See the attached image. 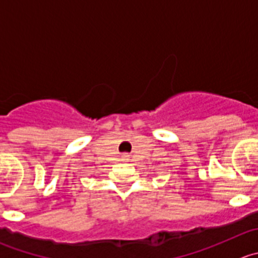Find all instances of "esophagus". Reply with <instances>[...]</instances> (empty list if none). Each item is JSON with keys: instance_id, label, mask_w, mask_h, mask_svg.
Instances as JSON below:
<instances>
[{"instance_id": "obj_1", "label": "esophagus", "mask_w": 258, "mask_h": 258, "mask_svg": "<svg viewBox=\"0 0 258 258\" xmlns=\"http://www.w3.org/2000/svg\"><path fill=\"white\" fill-rule=\"evenodd\" d=\"M122 159H123V160H127V159H128V155H126V154L122 155Z\"/></svg>"}]
</instances>
